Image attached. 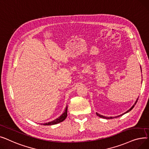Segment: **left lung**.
Masks as SVG:
<instances>
[{
    "label": "left lung",
    "instance_id": "left-lung-1",
    "mask_svg": "<svg viewBox=\"0 0 149 149\" xmlns=\"http://www.w3.org/2000/svg\"><path fill=\"white\" fill-rule=\"evenodd\" d=\"M138 98L137 99V100L136 101V102H134V105L132 106V107L129 110H127L126 112H125L124 113H123V114H122V115H119V116H115V117H112V116H111V117H108V116H103V115H100L99 114V113H96V115H97V116H98L99 117H100V118H104V119H113V118H117V117H119V116H122V115H123L124 114H125V113H128V112H129L130 111H131L132 109H133V108L134 107V105H136V102H137V101H138Z\"/></svg>",
    "mask_w": 149,
    "mask_h": 149
}]
</instances>
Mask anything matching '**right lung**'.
Instances as JSON below:
<instances>
[{
	"mask_svg": "<svg viewBox=\"0 0 149 149\" xmlns=\"http://www.w3.org/2000/svg\"><path fill=\"white\" fill-rule=\"evenodd\" d=\"M67 116V106L65 110H64V112H63L62 114V115H61L59 118L54 119V121H53L45 123L43 125H54V124H58L59 123L62 122L63 121H64V120L66 119Z\"/></svg>",
	"mask_w": 149,
	"mask_h": 149,
	"instance_id": "obj_1",
	"label": "right lung"
}]
</instances>
